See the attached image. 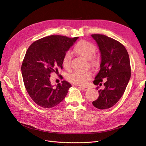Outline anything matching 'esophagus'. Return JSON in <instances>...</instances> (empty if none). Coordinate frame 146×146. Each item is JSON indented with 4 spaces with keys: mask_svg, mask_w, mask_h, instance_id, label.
Listing matches in <instances>:
<instances>
[{
    "mask_svg": "<svg viewBox=\"0 0 146 146\" xmlns=\"http://www.w3.org/2000/svg\"><path fill=\"white\" fill-rule=\"evenodd\" d=\"M80 88H82V90L83 91H86L89 89V87L88 86H80Z\"/></svg>",
    "mask_w": 146,
    "mask_h": 146,
    "instance_id": "1",
    "label": "esophagus"
}]
</instances>
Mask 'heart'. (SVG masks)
<instances>
[{"instance_id":"heart-1","label":"heart","mask_w":146,"mask_h":146,"mask_svg":"<svg viewBox=\"0 0 146 146\" xmlns=\"http://www.w3.org/2000/svg\"><path fill=\"white\" fill-rule=\"evenodd\" d=\"M74 52L78 55L86 59H90V63L92 65L98 63V60L96 56H92L96 51V46L92 42L86 40L78 41L74 47ZM70 55L67 52L64 55L62 58V65L66 69H69L70 67ZM92 77V73L90 71L79 72L76 71L69 74L67 79L70 83L78 85H86L88 80Z\"/></svg>"}]
</instances>
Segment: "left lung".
Here are the masks:
<instances>
[{
    "mask_svg": "<svg viewBox=\"0 0 146 146\" xmlns=\"http://www.w3.org/2000/svg\"><path fill=\"white\" fill-rule=\"evenodd\" d=\"M101 54L100 69L93 83L104 89L99 91L98 99L92 105L100 110L112 107L121 98L131 76V67L129 54L123 44L115 39L102 34H92ZM99 87V86H98Z\"/></svg>",
    "mask_w": 146,
    "mask_h": 146,
    "instance_id": "1",
    "label": "left lung"
}]
</instances>
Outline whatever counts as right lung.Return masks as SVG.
<instances>
[{
	"label": "right lung",
	"mask_w": 146,
	"mask_h": 146,
	"mask_svg": "<svg viewBox=\"0 0 146 146\" xmlns=\"http://www.w3.org/2000/svg\"><path fill=\"white\" fill-rule=\"evenodd\" d=\"M78 38L50 35L35 41L28 48L21 66L22 74L26 90L38 105L54 107L67 95L71 85L63 80L54 88L50 74L63 68V56Z\"/></svg>",
	"instance_id": "right-lung-1"
}]
</instances>
